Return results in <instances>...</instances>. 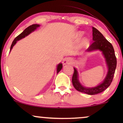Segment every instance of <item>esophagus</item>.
Here are the masks:
<instances>
[{
  "mask_svg": "<svg viewBox=\"0 0 123 123\" xmlns=\"http://www.w3.org/2000/svg\"><path fill=\"white\" fill-rule=\"evenodd\" d=\"M71 62H72V59H70L69 58H65L64 60L63 64H64V65H65V64H68V63H70Z\"/></svg>",
  "mask_w": 123,
  "mask_h": 123,
  "instance_id": "1",
  "label": "esophagus"
}]
</instances>
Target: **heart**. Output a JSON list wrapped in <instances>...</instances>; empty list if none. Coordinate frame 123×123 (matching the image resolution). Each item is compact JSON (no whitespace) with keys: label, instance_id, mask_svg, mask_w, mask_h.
Instances as JSON below:
<instances>
[{"label":"heart","instance_id":"obj_1","mask_svg":"<svg viewBox=\"0 0 123 123\" xmlns=\"http://www.w3.org/2000/svg\"><path fill=\"white\" fill-rule=\"evenodd\" d=\"M87 42V40L86 38H83V39L82 40V41H81V44L82 45H85L86 44Z\"/></svg>","mask_w":123,"mask_h":123}]
</instances>
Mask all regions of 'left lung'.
Here are the masks:
<instances>
[{"mask_svg":"<svg viewBox=\"0 0 123 123\" xmlns=\"http://www.w3.org/2000/svg\"><path fill=\"white\" fill-rule=\"evenodd\" d=\"M92 32L93 43L88 47L87 51L90 52L99 50L102 52L108 68V72L106 77L102 83L97 86L92 88L83 87L80 83L78 80V72L75 68H74V73L72 77V83L74 87L78 91L91 95H96L103 92L110 85L113 80L117 63L114 49L111 43L104 37L98 30L93 27Z\"/></svg>","mask_w":123,"mask_h":123,"instance_id":"8db88e82","label":"left lung"}]
</instances>
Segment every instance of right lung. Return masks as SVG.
Returning <instances> with one entry per match:
<instances>
[{
    "mask_svg": "<svg viewBox=\"0 0 123 123\" xmlns=\"http://www.w3.org/2000/svg\"><path fill=\"white\" fill-rule=\"evenodd\" d=\"M38 27H40L39 25H37V24H35V25H32L30 26L29 27H28L27 28H26L24 31H23L22 32L21 34H19L18 36H17L16 38H14V40H13V41L12 42V43L11 46V49H10V51H11L12 49L13 48V47L14 46V45L16 44L17 41H18V40L22 39V38H24L25 37H26L31 33L32 32H33V31H35V30L37 28H38ZM62 67H63V65H62V63L59 64L58 65V67H57V73H58L60 71V70L62 69Z\"/></svg>",
    "mask_w": 123,
    "mask_h": 123,
    "instance_id": "right-lung-1",
    "label": "right lung"
}]
</instances>
